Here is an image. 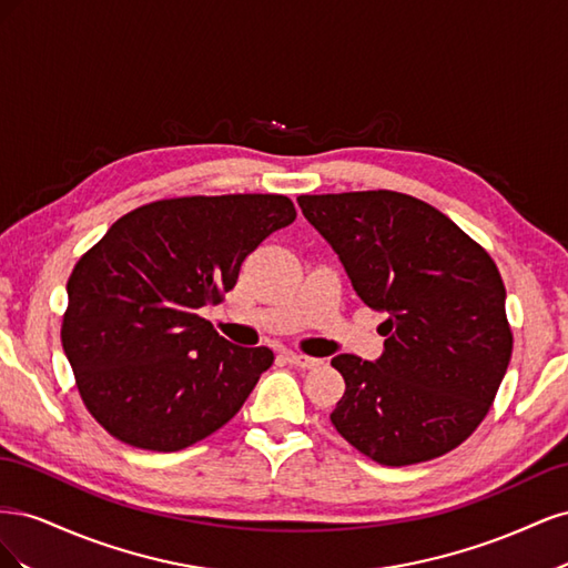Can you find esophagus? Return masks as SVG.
Segmentation results:
<instances>
[{"instance_id": "esophagus-1", "label": "esophagus", "mask_w": 568, "mask_h": 568, "mask_svg": "<svg viewBox=\"0 0 568 568\" xmlns=\"http://www.w3.org/2000/svg\"><path fill=\"white\" fill-rule=\"evenodd\" d=\"M286 363L294 365L298 369H313L320 365V359L315 357H307V355H301V353H286Z\"/></svg>"}]
</instances>
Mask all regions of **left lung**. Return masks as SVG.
Here are the masks:
<instances>
[{"label":"left lung","mask_w":568,"mask_h":568,"mask_svg":"<svg viewBox=\"0 0 568 568\" xmlns=\"http://www.w3.org/2000/svg\"><path fill=\"white\" fill-rule=\"evenodd\" d=\"M353 288L388 313L376 363L336 355L346 390L329 415L355 450L407 467L455 450L484 422L511 357L505 284L484 246L415 196H298Z\"/></svg>","instance_id":"left-lung-1"}]
</instances>
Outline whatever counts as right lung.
<instances>
[{"label": "right lung", "instance_id": "add662e5", "mask_svg": "<svg viewBox=\"0 0 568 568\" xmlns=\"http://www.w3.org/2000/svg\"><path fill=\"white\" fill-rule=\"evenodd\" d=\"M294 220L282 194L161 199L115 220L80 257L61 343L84 407L113 438L175 453L242 409L274 353L232 346L199 313Z\"/></svg>", "mask_w": 568, "mask_h": 568}]
</instances>
